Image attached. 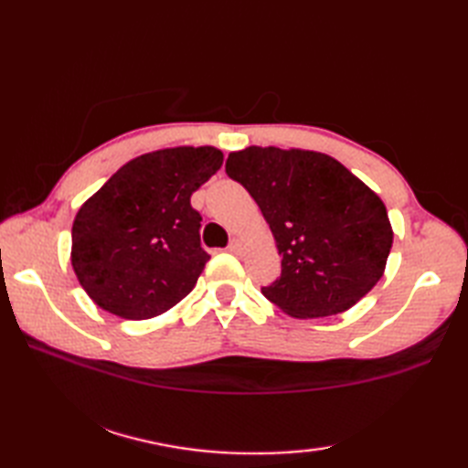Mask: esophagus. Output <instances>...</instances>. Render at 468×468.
Listing matches in <instances>:
<instances>
[{"label": "esophagus", "mask_w": 468, "mask_h": 468, "mask_svg": "<svg viewBox=\"0 0 468 468\" xmlns=\"http://www.w3.org/2000/svg\"><path fill=\"white\" fill-rule=\"evenodd\" d=\"M229 251L241 253L243 251V241L241 239H231V243H229Z\"/></svg>", "instance_id": "34e87169"}]
</instances>
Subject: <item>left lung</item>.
<instances>
[{
    "instance_id": "left-lung-1",
    "label": "left lung",
    "mask_w": 468,
    "mask_h": 468,
    "mask_svg": "<svg viewBox=\"0 0 468 468\" xmlns=\"http://www.w3.org/2000/svg\"><path fill=\"white\" fill-rule=\"evenodd\" d=\"M241 183L270 225L282 275L261 293L292 317L350 310L380 282L392 250L382 198L335 158L315 151L250 146L231 153Z\"/></svg>"
}]
</instances>
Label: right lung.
<instances>
[{
	"label": "right lung",
	"instance_id": "obj_1",
	"mask_svg": "<svg viewBox=\"0 0 468 468\" xmlns=\"http://www.w3.org/2000/svg\"><path fill=\"white\" fill-rule=\"evenodd\" d=\"M223 165L215 146L146 153L118 168L76 213L72 267L90 300L124 320L161 315L205 263L191 195Z\"/></svg>",
	"mask_w": 468,
	"mask_h": 468
}]
</instances>
